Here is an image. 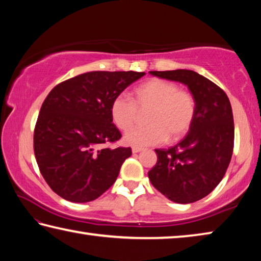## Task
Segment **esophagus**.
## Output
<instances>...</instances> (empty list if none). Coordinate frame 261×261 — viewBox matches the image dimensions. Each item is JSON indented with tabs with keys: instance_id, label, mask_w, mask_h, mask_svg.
Instances as JSON below:
<instances>
[{
	"instance_id": "esophagus-1",
	"label": "esophagus",
	"mask_w": 261,
	"mask_h": 261,
	"mask_svg": "<svg viewBox=\"0 0 261 261\" xmlns=\"http://www.w3.org/2000/svg\"><path fill=\"white\" fill-rule=\"evenodd\" d=\"M142 148H140V147H133V149H132V151H133V153H138V152H140V151H142Z\"/></svg>"
}]
</instances>
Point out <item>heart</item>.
Wrapping results in <instances>:
<instances>
[{"instance_id": "heart-1", "label": "heart", "mask_w": 261, "mask_h": 261, "mask_svg": "<svg viewBox=\"0 0 261 261\" xmlns=\"http://www.w3.org/2000/svg\"><path fill=\"white\" fill-rule=\"evenodd\" d=\"M148 126L125 135V143L135 147L157 145L177 141L188 133L196 114L194 95L179 88L175 82L152 77L136 87L133 100L119 95L111 103V117L120 130L127 132L139 120L140 112H147Z\"/></svg>"}]
</instances>
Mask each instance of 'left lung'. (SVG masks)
Listing matches in <instances>:
<instances>
[{"mask_svg": "<svg viewBox=\"0 0 261 261\" xmlns=\"http://www.w3.org/2000/svg\"><path fill=\"white\" fill-rule=\"evenodd\" d=\"M150 74L185 84L196 100L195 119L186 138L167 150H154L157 163L148 173L150 182L172 202H197L220 184L230 163L235 129L229 98L197 72L150 71Z\"/></svg>", "mask_w": 261, "mask_h": 261, "instance_id": "1", "label": "left lung"}]
</instances>
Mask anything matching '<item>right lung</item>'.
Returning a JSON list of instances; mask_svg holds the SVG:
<instances>
[{"mask_svg": "<svg viewBox=\"0 0 261 261\" xmlns=\"http://www.w3.org/2000/svg\"><path fill=\"white\" fill-rule=\"evenodd\" d=\"M144 72L94 71L54 87L41 107L34 153L45 182L73 203L98 198L116 182L132 149L103 147L121 138L112 100Z\"/></svg>", "mask_w": 261, "mask_h": 261, "instance_id": "add662e5", "label": "right lung"}]
</instances>
